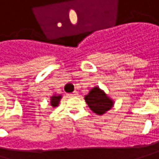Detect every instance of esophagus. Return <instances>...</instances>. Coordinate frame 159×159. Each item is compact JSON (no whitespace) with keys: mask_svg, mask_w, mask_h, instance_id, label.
<instances>
[{"mask_svg":"<svg viewBox=\"0 0 159 159\" xmlns=\"http://www.w3.org/2000/svg\"><path fill=\"white\" fill-rule=\"evenodd\" d=\"M76 95H78V93H77V91H73L72 93L70 94V96H76Z\"/></svg>","mask_w":159,"mask_h":159,"instance_id":"obj_1","label":"esophagus"}]
</instances>
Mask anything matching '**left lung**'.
Wrapping results in <instances>:
<instances>
[{
    "label": "left lung",
    "instance_id": "left-lung-1",
    "mask_svg": "<svg viewBox=\"0 0 159 159\" xmlns=\"http://www.w3.org/2000/svg\"><path fill=\"white\" fill-rule=\"evenodd\" d=\"M85 100L89 109L98 115L104 114L113 107V100L105 93V91L100 89L99 87L91 89L85 96Z\"/></svg>",
    "mask_w": 159,
    "mask_h": 159
}]
</instances>
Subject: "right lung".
<instances>
[{"label": "right lung", "mask_w": 159, "mask_h": 159, "mask_svg": "<svg viewBox=\"0 0 159 159\" xmlns=\"http://www.w3.org/2000/svg\"><path fill=\"white\" fill-rule=\"evenodd\" d=\"M62 98V95H56V94H54L50 97V105L53 107V108H55L59 105V102Z\"/></svg>", "instance_id": "1"}]
</instances>
